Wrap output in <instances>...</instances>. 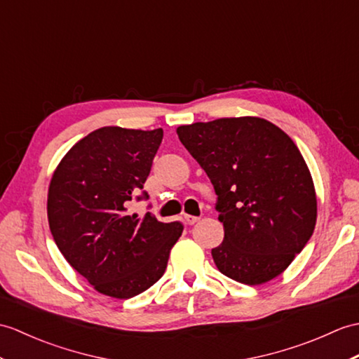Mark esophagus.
Returning a JSON list of instances; mask_svg holds the SVG:
<instances>
[{
  "instance_id": "1",
  "label": "esophagus",
  "mask_w": 359,
  "mask_h": 359,
  "mask_svg": "<svg viewBox=\"0 0 359 359\" xmlns=\"http://www.w3.org/2000/svg\"><path fill=\"white\" fill-rule=\"evenodd\" d=\"M183 220H185L188 224H194V223L198 222V217H196V215L185 214V215H183Z\"/></svg>"
}]
</instances>
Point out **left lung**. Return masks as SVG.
Here are the masks:
<instances>
[{
	"mask_svg": "<svg viewBox=\"0 0 359 359\" xmlns=\"http://www.w3.org/2000/svg\"><path fill=\"white\" fill-rule=\"evenodd\" d=\"M177 136L217 194L224 238L211 251L215 266L249 286L277 277L316 222L313 182L292 139L251 116L182 125Z\"/></svg>",
	"mask_w": 359,
	"mask_h": 359,
	"instance_id": "1",
	"label": "left lung"
}]
</instances>
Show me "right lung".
Returning <instances> with one entry per match:
<instances>
[{
  "instance_id": "right-lung-1",
  "label": "right lung",
  "mask_w": 359,
  "mask_h": 359,
  "mask_svg": "<svg viewBox=\"0 0 359 359\" xmlns=\"http://www.w3.org/2000/svg\"><path fill=\"white\" fill-rule=\"evenodd\" d=\"M163 130L104 127L81 139L53 174L47 215L55 243L97 292L131 298L151 287L182 236L180 222L128 214L147 200L144 183Z\"/></svg>"
}]
</instances>
